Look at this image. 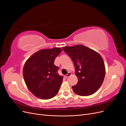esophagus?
I'll return each instance as SVG.
<instances>
[{
	"instance_id": "obj_1",
	"label": "esophagus",
	"mask_w": 126,
	"mask_h": 126,
	"mask_svg": "<svg viewBox=\"0 0 126 126\" xmlns=\"http://www.w3.org/2000/svg\"><path fill=\"white\" fill-rule=\"evenodd\" d=\"M71 73H70V72H68V73L67 74V75H66L65 76H64V77H65V78H68V77H69V76H71Z\"/></svg>"
}]
</instances>
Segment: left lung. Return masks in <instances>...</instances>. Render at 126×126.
<instances>
[{
	"label": "left lung",
	"mask_w": 126,
	"mask_h": 126,
	"mask_svg": "<svg viewBox=\"0 0 126 126\" xmlns=\"http://www.w3.org/2000/svg\"><path fill=\"white\" fill-rule=\"evenodd\" d=\"M63 49L73 61L75 74L78 78L77 84L72 87L74 92L81 96L96 93L104 81L106 72L101 56L81 45L63 47Z\"/></svg>",
	"instance_id": "1"
}]
</instances>
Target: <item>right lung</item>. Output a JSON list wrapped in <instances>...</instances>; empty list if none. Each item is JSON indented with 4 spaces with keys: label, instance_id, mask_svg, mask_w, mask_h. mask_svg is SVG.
<instances>
[{
    "label": "right lung",
    "instance_id": "add662e5",
    "mask_svg": "<svg viewBox=\"0 0 126 126\" xmlns=\"http://www.w3.org/2000/svg\"><path fill=\"white\" fill-rule=\"evenodd\" d=\"M62 51L59 48L42 49L29 57L25 63V82L37 97L49 99L58 93L63 77L59 75V68L54 63Z\"/></svg>",
    "mask_w": 126,
    "mask_h": 126
}]
</instances>
